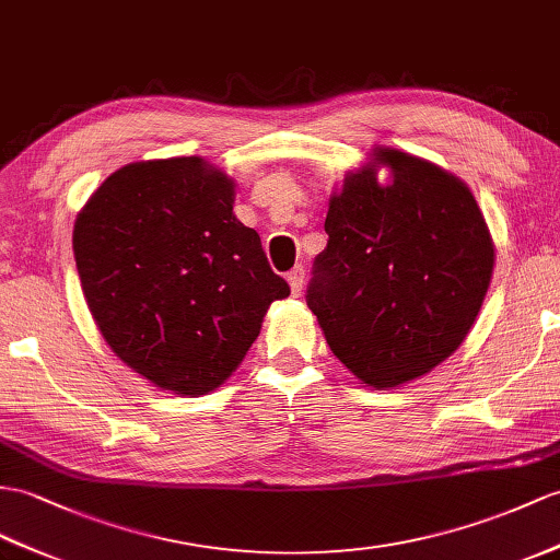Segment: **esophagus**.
Segmentation results:
<instances>
[{"label": "esophagus", "mask_w": 560, "mask_h": 560, "mask_svg": "<svg viewBox=\"0 0 560 560\" xmlns=\"http://www.w3.org/2000/svg\"><path fill=\"white\" fill-rule=\"evenodd\" d=\"M288 282H290L292 294L294 296H302V292H304V268L302 266L294 268L290 276H288Z\"/></svg>", "instance_id": "1"}]
</instances>
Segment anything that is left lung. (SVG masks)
Masks as SVG:
<instances>
[{
	"instance_id": "8db88e82",
	"label": "left lung",
	"mask_w": 560,
	"mask_h": 560,
	"mask_svg": "<svg viewBox=\"0 0 560 560\" xmlns=\"http://www.w3.org/2000/svg\"><path fill=\"white\" fill-rule=\"evenodd\" d=\"M325 233L306 304L361 385L401 387L463 345L492 282L494 242L460 177L375 147L332 192Z\"/></svg>"
}]
</instances>
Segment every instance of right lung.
Listing matches in <instances>:
<instances>
[{"label": "right lung", "mask_w": 560, "mask_h": 560, "mask_svg": "<svg viewBox=\"0 0 560 560\" xmlns=\"http://www.w3.org/2000/svg\"><path fill=\"white\" fill-rule=\"evenodd\" d=\"M233 203L225 171L175 156L118 168L75 218L92 318L116 357L159 389L201 397L221 387L268 306L290 294Z\"/></svg>", "instance_id": "add662e5"}]
</instances>
